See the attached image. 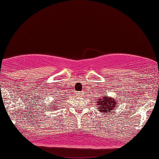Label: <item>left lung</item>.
<instances>
[{
    "label": "left lung",
    "instance_id": "1",
    "mask_svg": "<svg viewBox=\"0 0 159 159\" xmlns=\"http://www.w3.org/2000/svg\"><path fill=\"white\" fill-rule=\"evenodd\" d=\"M117 100H116L114 98H111V97L107 96L105 95L102 97V98L98 99V101L96 102L98 105V111L103 114H111L113 110L116 107Z\"/></svg>",
    "mask_w": 159,
    "mask_h": 159
}]
</instances>
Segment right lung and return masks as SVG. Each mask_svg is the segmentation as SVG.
Masks as SVG:
<instances>
[{
	"instance_id": "add662e5",
	"label": "right lung",
	"mask_w": 159,
	"mask_h": 159,
	"mask_svg": "<svg viewBox=\"0 0 159 159\" xmlns=\"http://www.w3.org/2000/svg\"><path fill=\"white\" fill-rule=\"evenodd\" d=\"M55 101H57V99H55ZM56 104V102H52V104H51V105H52V104ZM50 107H51V106H50ZM53 107H54L53 106H52V107H50V108H49V109H55V107H56V106L55 107H54V108H53ZM57 109H58V108H57Z\"/></svg>"
}]
</instances>
